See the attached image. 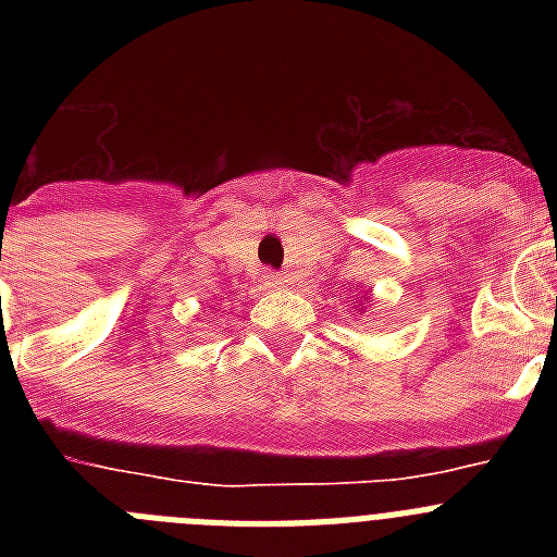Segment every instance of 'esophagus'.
<instances>
[{
    "instance_id": "obj_1",
    "label": "esophagus",
    "mask_w": 557,
    "mask_h": 557,
    "mask_svg": "<svg viewBox=\"0 0 557 557\" xmlns=\"http://www.w3.org/2000/svg\"><path fill=\"white\" fill-rule=\"evenodd\" d=\"M264 287H282V275L264 273Z\"/></svg>"
}]
</instances>
